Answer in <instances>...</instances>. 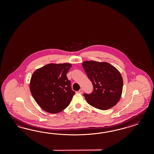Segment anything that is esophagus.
I'll use <instances>...</instances> for the list:
<instances>
[{
  "instance_id": "1",
  "label": "esophagus",
  "mask_w": 154,
  "mask_h": 154,
  "mask_svg": "<svg viewBox=\"0 0 154 154\" xmlns=\"http://www.w3.org/2000/svg\"><path fill=\"white\" fill-rule=\"evenodd\" d=\"M79 93H80V94L83 93V89H79Z\"/></svg>"
}]
</instances>
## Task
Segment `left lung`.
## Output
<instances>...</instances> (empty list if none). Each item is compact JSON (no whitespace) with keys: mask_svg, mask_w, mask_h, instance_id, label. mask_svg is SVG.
I'll use <instances>...</instances> for the list:
<instances>
[{"mask_svg":"<svg viewBox=\"0 0 154 154\" xmlns=\"http://www.w3.org/2000/svg\"><path fill=\"white\" fill-rule=\"evenodd\" d=\"M82 66L94 87L92 93L84 95L87 102L101 110L115 106L122 92L123 79L120 72L105 61H85Z\"/></svg>","mask_w":154,"mask_h":154,"instance_id":"left-lung-1","label":"left lung"}]
</instances>
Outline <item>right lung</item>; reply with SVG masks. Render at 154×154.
<instances>
[{
	"mask_svg": "<svg viewBox=\"0 0 154 154\" xmlns=\"http://www.w3.org/2000/svg\"><path fill=\"white\" fill-rule=\"evenodd\" d=\"M72 64L51 63L38 68L32 75L30 90L38 106L50 113L63 111L75 95L66 74Z\"/></svg>",
	"mask_w": 154,
	"mask_h": 154,
	"instance_id": "1",
	"label": "right lung"
}]
</instances>
